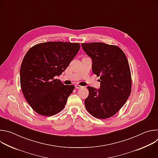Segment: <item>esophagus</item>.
I'll list each match as a JSON object with an SVG mask.
<instances>
[{
	"label": "esophagus",
	"instance_id": "1",
	"mask_svg": "<svg viewBox=\"0 0 158 158\" xmlns=\"http://www.w3.org/2000/svg\"><path fill=\"white\" fill-rule=\"evenodd\" d=\"M75 87L76 89H81V88H82V86H81L80 85H78V84H76L75 85Z\"/></svg>",
	"mask_w": 158,
	"mask_h": 158
}]
</instances>
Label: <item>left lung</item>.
Returning <instances> with one entry per match:
<instances>
[{"label":"left lung","instance_id":"left-lung-1","mask_svg":"<svg viewBox=\"0 0 158 158\" xmlns=\"http://www.w3.org/2000/svg\"><path fill=\"white\" fill-rule=\"evenodd\" d=\"M84 51L92 59V70L100 76V88L88 86L84 104L87 111L98 119H106L124 106L131 91L127 59L118 46L102 42L82 43Z\"/></svg>","mask_w":158,"mask_h":158}]
</instances>
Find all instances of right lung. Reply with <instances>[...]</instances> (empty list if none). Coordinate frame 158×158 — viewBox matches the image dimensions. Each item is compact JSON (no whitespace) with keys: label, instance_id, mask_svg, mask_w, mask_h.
Here are the masks:
<instances>
[{"label":"right lung","instance_id":"obj_1","mask_svg":"<svg viewBox=\"0 0 158 158\" xmlns=\"http://www.w3.org/2000/svg\"><path fill=\"white\" fill-rule=\"evenodd\" d=\"M80 49L79 43L47 42L31 48L22 60L20 71L22 91L38 114L50 116L63 109L74 85H67L59 76Z\"/></svg>","mask_w":158,"mask_h":158}]
</instances>
